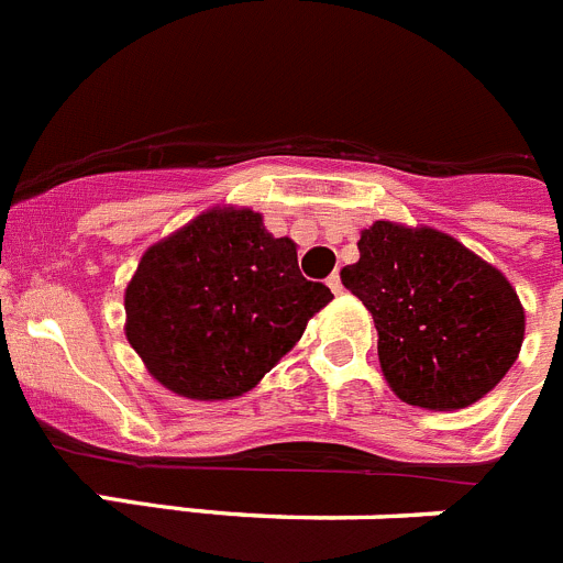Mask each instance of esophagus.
I'll return each instance as SVG.
<instances>
[{"mask_svg": "<svg viewBox=\"0 0 563 563\" xmlns=\"http://www.w3.org/2000/svg\"><path fill=\"white\" fill-rule=\"evenodd\" d=\"M327 285H330L332 292H343V285H341V276L338 273H332L330 278H327Z\"/></svg>", "mask_w": 563, "mask_h": 563, "instance_id": "esophagus-1", "label": "esophagus"}]
</instances>
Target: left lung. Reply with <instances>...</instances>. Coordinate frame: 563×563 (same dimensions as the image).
<instances>
[{
    "mask_svg": "<svg viewBox=\"0 0 563 563\" xmlns=\"http://www.w3.org/2000/svg\"><path fill=\"white\" fill-rule=\"evenodd\" d=\"M341 282L377 327L380 369L400 400L465 409L507 375L525 310L505 276L434 228L375 222Z\"/></svg>",
    "mask_w": 563,
    "mask_h": 563,
    "instance_id": "1",
    "label": "left lung"
}]
</instances>
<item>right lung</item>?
Masks as SVG:
<instances>
[{"label":"right lung","instance_id":"obj_1","mask_svg":"<svg viewBox=\"0 0 563 563\" xmlns=\"http://www.w3.org/2000/svg\"><path fill=\"white\" fill-rule=\"evenodd\" d=\"M330 287L298 271L290 239L247 208L200 213L143 253L126 287V338L174 395L231 400L305 335Z\"/></svg>","mask_w":563,"mask_h":563}]
</instances>
